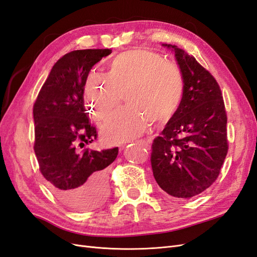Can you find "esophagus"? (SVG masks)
Segmentation results:
<instances>
[{
    "instance_id": "obj_1",
    "label": "esophagus",
    "mask_w": 257,
    "mask_h": 257,
    "mask_svg": "<svg viewBox=\"0 0 257 257\" xmlns=\"http://www.w3.org/2000/svg\"><path fill=\"white\" fill-rule=\"evenodd\" d=\"M139 144H142L144 147H149V144H148V142H145V141H139L138 142ZM124 149V146H120V150H123Z\"/></svg>"
}]
</instances>
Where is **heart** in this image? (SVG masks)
<instances>
[{
  "instance_id": "heart-1",
  "label": "heart",
  "mask_w": 257,
  "mask_h": 257,
  "mask_svg": "<svg viewBox=\"0 0 257 257\" xmlns=\"http://www.w3.org/2000/svg\"><path fill=\"white\" fill-rule=\"evenodd\" d=\"M183 94L180 69L160 53L142 48L119 53L109 62L106 75L92 69L83 83L85 104L97 123L110 118L121 96L127 105L100 128L108 145L141 137L151 120L167 122L180 107Z\"/></svg>"
}]
</instances>
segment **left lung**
<instances>
[{"label":"left lung","instance_id":"1","mask_svg":"<svg viewBox=\"0 0 257 257\" xmlns=\"http://www.w3.org/2000/svg\"><path fill=\"white\" fill-rule=\"evenodd\" d=\"M172 49L184 80L182 103L152 144L151 166L160 188L177 198L207 190L228 150L224 100L214 77L178 46Z\"/></svg>","mask_w":257,"mask_h":257}]
</instances>
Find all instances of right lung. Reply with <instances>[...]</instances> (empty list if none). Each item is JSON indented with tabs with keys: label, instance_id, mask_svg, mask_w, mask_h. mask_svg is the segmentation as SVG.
<instances>
[{
	"label": "right lung",
	"instance_id": "1",
	"mask_svg": "<svg viewBox=\"0 0 257 257\" xmlns=\"http://www.w3.org/2000/svg\"><path fill=\"white\" fill-rule=\"evenodd\" d=\"M110 53L111 49L66 53L53 65L33 107L34 151L41 173L56 197L78 211L94 209L106 200V167L118 155V148L79 151L97 136L84 109L85 77Z\"/></svg>",
	"mask_w": 257,
	"mask_h": 257
}]
</instances>
